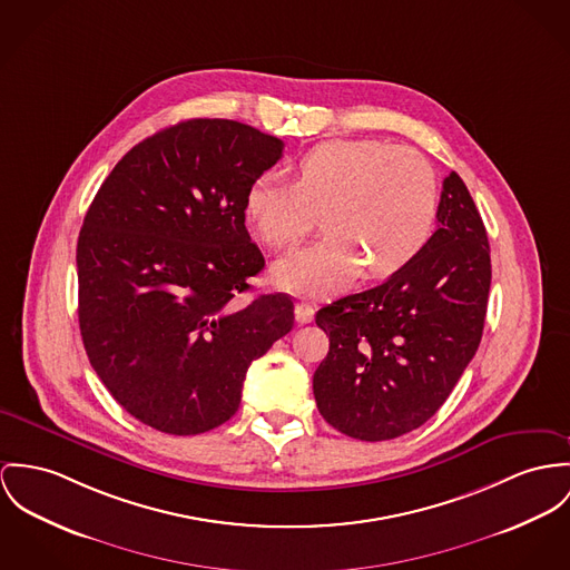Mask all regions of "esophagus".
Listing matches in <instances>:
<instances>
[{
	"label": "esophagus",
	"instance_id": "34e87169",
	"mask_svg": "<svg viewBox=\"0 0 570 570\" xmlns=\"http://www.w3.org/2000/svg\"><path fill=\"white\" fill-rule=\"evenodd\" d=\"M295 316H297L299 323H309V321L314 318V306L307 304V302H299V304L295 306Z\"/></svg>",
	"mask_w": 570,
	"mask_h": 570
}]
</instances>
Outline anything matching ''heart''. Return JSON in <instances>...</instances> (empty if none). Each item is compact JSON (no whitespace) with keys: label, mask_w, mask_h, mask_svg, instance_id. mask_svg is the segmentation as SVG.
<instances>
[{"label":"heart","mask_w":570,"mask_h":570,"mask_svg":"<svg viewBox=\"0 0 570 570\" xmlns=\"http://www.w3.org/2000/svg\"><path fill=\"white\" fill-rule=\"evenodd\" d=\"M439 181L414 149L380 140H327L297 163V177H256L245 215L264 245L286 249L314 229L325 236L275 266V277L299 295L347 286L363 266L384 277L419 256L439 217Z\"/></svg>","instance_id":"obj_1"}]
</instances>
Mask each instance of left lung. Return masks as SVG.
<instances>
[{"instance_id": "left-lung-1", "label": "left lung", "mask_w": 570, "mask_h": 570, "mask_svg": "<svg viewBox=\"0 0 570 570\" xmlns=\"http://www.w3.org/2000/svg\"><path fill=\"white\" fill-rule=\"evenodd\" d=\"M439 229L393 275L316 312L330 351L312 389L323 419L351 439L380 442L430 421L480 347L490 291L482 217L451 171Z\"/></svg>"}]
</instances>
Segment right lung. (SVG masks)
I'll return each mask as SVG.
<instances>
[{
	"instance_id": "right-lung-1",
	"label": "right lung",
	"mask_w": 570,
	"mask_h": 570,
	"mask_svg": "<svg viewBox=\"0 0 570 570\" xmlns=\"http://www.w3.org/2000/svg\"><path fill=\"white\" fill-rule=\"evenodd\" d=\"M284 142L229 119H188L117 163L78 238V316L90 366L140 423L195 436L229 421L247 368L295 323L258 295L264 258L245 195Z\"/></svg>"
}]
</instances>
